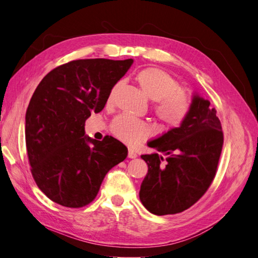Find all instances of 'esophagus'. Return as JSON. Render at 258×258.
Returning <instances> with one entry per match:
<instances>
[{"label":"esophagus","instance_id":"obj_1","mask_svg":"<svg viewBox=\"0 0 258 258\" xmlns=\"http://www.w3.org/2000/svg\"><path fill=\"white\" fill-rule=\"evenodd\" d=\"M127 156L130 158H135L136 156H138V154H136L135 151L133 149H131V147H130V149H128V155Z\"/></svg>","mask_w":258,"mask_h":258}]
</instances>
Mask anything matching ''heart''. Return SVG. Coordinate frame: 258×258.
I'll list each match as a JSON object with an SVG mask.
<instances>
[{"instance_id": "heart-1", "label": "heart", "mask_w": 258, "mask_h": 258, "mask_svg": "<svg viewBox=\"0 0 258 258\" xmlns=\"http://www.w3.org/2000/svg\"><path fill=\"white\" fill-rule=\"evenodd\" d=\"M135 82L151 101L155 102L154 113L162 122L175 127L187 116L190 108L189 97L179 91V84L165 71L157 68H147L135 75ZM117 85L113 87L108 101ZM113 133L128 144H139L150 136L152 130L146 123L128 115L118 116L112 125Z\"/></svg>"}]
</instances>
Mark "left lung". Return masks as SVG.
<instances>
[{"instance_id":"obj_1","label":"left lung","mask_w":258,"mask_h":258,"mask_svg":"<svg viewBox=\"0 0 258 258\" xmlns=\"http://www.w3.org/2000/svg\"><path fill=\"white\" fill-rule=\"evenodd\" d=\"M194 92L190 108L178 127L147 142L157 153L141 155L149 166L140 200L149 212L168 215L187 210L210 187L223 146L216 109Z\"/></svg>"}]
</instances>
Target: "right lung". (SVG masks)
Here are the masks:
<instances>
[{"label": "right lung", "mask_w": 258, "mask_h": 258, "mask_svg": "<svg viewBox=\"0 0 258 258\" xmlns=\"http://www.w3.org/2000/svg\"><path fill=\"white\" fill-rule=\"evenodd\" d=\"M133 62L76 59L52 70L37 85L26 109L25 142L33 177L51 201L87 205L109 169L127 156V147L112 136H86L84 124L104 108Z\"/></svg>", "instance_id": "1"}]
</instances>
